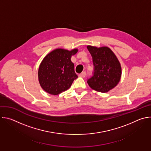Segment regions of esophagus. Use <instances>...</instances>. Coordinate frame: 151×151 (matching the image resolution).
<instances>
[{
  "label": "esophagus",
  "mask_w": 151,
  "mask_h": 151,
  "mask_svg": "<svg viewBox=\"0 0 151 151\" xmlns=\"http://www.w3.org/2000/svg\"><path fill=\"white\" fill-rule=\"evenodd\" d=\"M79 76L80 77L84 78V77H85V76H86V72H82L81 73H80V74L79 75Z\"/></svg>",
  "instance_id": "1"
}]
</instances>
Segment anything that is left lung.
<instances>
[{
  "mask_svg": "<svg viewBox=\"0 0 151 151\" xmlns=\"http://www.w3.org/2000/svg\"><path fill=\"white\" fill-rule=\"evenodd\" d=\"M94 65L93 75L87 79L90 87L101 93H107L118 83L121 76L120 63L108 47L87 46Z\"/></svg>",
  "mask_w": 151,
  "mask_h": 151,
  "instance_id": "1",
  "label": "left lung"
}]
</instances>
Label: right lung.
I'll use <instances>...</instances> for the list:
<instances>
[{
	"instance_id": "obj_1",
	"label": "right lung",
	"mask_w": 151,
	"mask_h": 151,
	"mask_svg": "<svg viewBox=\"0 0 151 151\" xmlns=\"http://www.w3.org/2000/svg\"><path fill=\"white\" fill-rule=\"evenodd\" d=\"M77 52V49L70 51L57 49L42 60L38 77L40 86L46 92L58 95L70 87L73 81L78 78L70 58Z\"/></svg>"
}]
</instances>
